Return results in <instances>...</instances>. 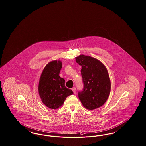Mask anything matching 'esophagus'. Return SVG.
Segmentation results:
<instances>
[{
  "label": "esophagus",
  "mask_w": 146,
  "mask_h": 146,
  "mask_svg": "<svg viewBox=\"0 0 146 146\" xmlns=\"http://www.w3.org/2000/svg\"><path fill=\"white\" fill-rule=\"evenodd\" d=\"M72 90L73 91V93L75 94L76 92V88H72Z\"/></svg>",
  "instance_id": "obj_1"
}]
</instances>
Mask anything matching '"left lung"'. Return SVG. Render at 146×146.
<instances>
[{
	"instance_id": "obj_1",
	"label": "left lung",
	"mask_w": 146,
	"mask_h": 146,
	"mask_svg": "<svg viewBox=\"0 0 146 146\" xmlns=\"http://www.w3.org/2000/svg\"><path fill=\"white\" fill-rule=\"evenodd\" d=\"M76 61L82 66L84 88L78 93L83 106L89 110L102 106L108 98L111 82L104 64L97 58L80 55Z\"/></svg>"
}]
</instances>
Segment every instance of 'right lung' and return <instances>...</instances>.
<instances>
[{
  "label": "right lung",
  "mask_w": 146,
  "mask_h": 146,
  "mask_svg": "<svg viewBox=\"0 0 146 146\" xmlns=\"http://www.w3.org/2000/svg\"><path fill=\"white\" fill-rule=\"evenodd\" d=\"M62 62L54 60L45 66L41 73L38 84V94L42 103L52 109L63 105L66 98L73 94L64 86L65 80L59 76Z\"/></svg>",
  "instance_id": "obj_1"
}]
</instances>
